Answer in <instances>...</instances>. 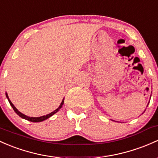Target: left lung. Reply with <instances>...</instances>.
I'll return each instance as SVG.
<instances>
[{
	"instance_id": "left-lung-1",
	"label": "left lung",
	"mask_w": 158,
	"mask_h": 158,
	"mask_svg": "<svg viewBox=\"0 0 158 158\" xmlns=\"http://www.w3.org/2000/svg\"><path fill=\"white\" fill-rule=\"evenodd\" d=\"M151 96H152V95H151Z\"/></svg>"
}]
</instances>
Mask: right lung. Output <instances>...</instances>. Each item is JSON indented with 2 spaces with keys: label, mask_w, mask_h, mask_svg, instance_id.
<instances>
[{
  "label": "right lung",
  "mask_w": 158,
  "mask_h": 158,
  "mask_svg": "<svg viewBox=\"0 0 158 158\" xmlns=\"http://www.w3.org/2000/svg\"><path fill=\"white\" fill-rule=\"evenodd\" d=\"M6 98L8 99V101H9V103H10V106L13 107V110H14L15 112H16V114H17V115H19V117H21V118L25 119H26V120H29V121H31V122H34V123L42 122V121H44V120H45V119L50 118V117H51V116H53V115H54V114H55L56 113L58 112V111L60 110V109L61 107H62V106L64 105V99H63L62 102H61V104H60V106H59V107H58V108L56 109L55 110L53 111V112H51V113H50V114H47V115L41 116V117H28V116L25 115V114H23L21 112H19V111L17 109H16V107H15L14 105H13V104L12 102H11V101L10 100L9 97H8V94H7V93H6Z\"/></svg>",
  "instance_id": "1"
}]
</instances>
